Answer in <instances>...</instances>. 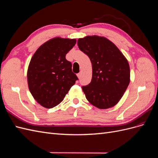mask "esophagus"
<instances>
[{"label": "esophagus", "instance_id": "esophagus-1", "mask_svg": "<svg viewBox=\"0 0 158 158\" xmlns=\"http://www.w3.org/2000/svg\"><path fill=\"white\" fill-rule=\"evenodd\" d=\"M81 75H82V73H79L78 74H77V76H78V78H80Z\"/></svg>", "mask_w": 158, "mask_h": 158}]
</instances>
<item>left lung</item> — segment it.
<instances>
[{"label": "left lung", "instance_id": "8db88e82", "mask_svg": "<svg viewBox=\"0 0 158 158\" xmlns=\"http://www.w3.org/2000/svg\"><path fill=\"white\" fill-rule=\"evenodd\" d=\"M77 43L92 65V81L82 88L85 98L99 109L114 106L130 83V66L126 57L105 37L88 35L80 38Z\"/></svg>", "mask_w": 158, "mask_h": 158}]
</instances>
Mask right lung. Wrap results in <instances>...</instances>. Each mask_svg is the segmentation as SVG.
Returning a JSON list of instances; mask_svg holds the SVG:
<instances>
[{
	"label": "right lung",
	"mask_w": 158,
	"mask_h": 158,
	"mask_svg": "<svg viewBox=\"0 0 158 158\" xmlns=\"http://www.w3.org/2000/svg\"><path fill=\"white\" fill-rule=\"evenodd\" d=\"M76 43L75 39L54 37L31 57L27 73L28 88L41 106L50 109L59 105L78 80L65 58Z\"/></svg>",
	"instance_id": "obj_1"
}]
</instances>
